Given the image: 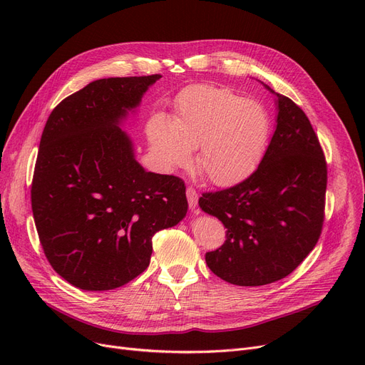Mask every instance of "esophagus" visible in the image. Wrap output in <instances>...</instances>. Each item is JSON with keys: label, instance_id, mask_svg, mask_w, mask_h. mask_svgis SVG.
Segmentation results:
<instances>
[{"label": "esophagus", "instance_id": "obj_1", "mask_svg": "<svg viewBox=\"0 0 365 365\" xmlns=\"http://www.w3.org/2000/svg\"><path fill=\"white\" fill-rule=\"evenodd\" d=\"M186 197H187V202H189V208L194 210L197 208V204H198V194L197 190L194 187H187L186 189Z\"/></svg>", "mask_w": 365, "mask_h": 365}]
</instances>
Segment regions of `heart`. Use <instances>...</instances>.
Masks as SVG:
<instances>
[{
    "instance_id": "b5f03b06",
    "label": "heart",
    "mask_w": 365,
    "mask_h": 365,
    "mask_svg": "<svg viewBox=\"0 0 365 365\" xmlns=\"http://www.w3.org/2000/svg\"><path fill=\"white\" fill-rule=\"evenodd\" d=\"M272 131L267 109L227 87L192 86L176 101L168 124L155 118L149 142L165 170L183 167L197 149V168L216 186L231 187L260 165Z\"/></svg>"
}]
</instances>
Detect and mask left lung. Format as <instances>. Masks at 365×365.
Wrapping results in <instances>:
<instances>
[{
	"instance_id": "left-lung-1",
	"label": "left lung",
	"mask_w": 365,
	"mask_h": 365,
	"mask_svg": "<svg viewBox=\"0 0 365 365\" xmlns=\"http://www.w3.org/2000/svg\"><path fill=\"white\" fill-rule=\"evenodd\" d=\"M263 86L277 96L278 113L260 165L244 182L198 201L227 229L225 244L205 255L208 267L242 287L285 278L314 250L327 189V164L308 117L292 99Z\"/></svg>"
}]
</instances>
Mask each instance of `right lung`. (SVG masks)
Instances as JSON below:
<instances>
[{"instance_id": "obj_1", "label": "right lung", "mask_w": 365, "mask_h": 365, "mask_svg": "<svg viewBox=\"0 0 365 365\" xmlns=\"http://www.w3.org/2000/svg\"><path fill=\"white\" fill-rule=\"evenodd\" d=\"M161 75L96 80L57 105L38 150L31 202L53 269L87 292L149 266L152 237L187 212L185 183L146 171L121 128Z\"/></svg>"}]
</instances>
